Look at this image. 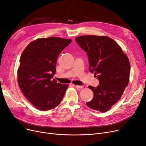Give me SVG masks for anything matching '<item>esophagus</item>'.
<instances>
[{
	"instance_id": "1",
	"label": "esophagus",
	"mask_w": 146,
	"mask_h": 146,
	"mask_svg": "<svg viewBox=\"0 0 146 146\" xmlns=\"http://www.w3.org/2000/svg\"><path fill=\"white\" fill-rule=\"evenodd\" d=\"M76 88L78 89V90H82V89L83 86H76Z\"/></svg>"
}]
</instances>
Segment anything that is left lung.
Here are the masks:
<instances>
[{
  "mask_svg": "<svg viewBox=\"0 0 146 146\" xmlns=\"http://www.w3.org/2000/svg\"><path fill=\"white\" fill-rule=\"evenodd\" d=\"M75 40L86 52L89 70L100 82L96 87L88 86L93 98L86 104L95 110L107 111L120 100L128 85L130 65L127 56L109 37L81 36Z\"/></svg>",
  "mask_w": 146,
  "mask_h": 146,
  "instance_id": "8db88e82",
  "label": "left lung"
}]
</instances>
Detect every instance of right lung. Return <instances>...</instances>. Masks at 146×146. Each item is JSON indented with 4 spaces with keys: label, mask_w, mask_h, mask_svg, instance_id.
I'll return each instance as SVG.
<instances>
[{
    "label": "right lung",
    "mask_w": 146,
    "mask_h": 146,
    "mask_svg": "<svg viewBox=\"0 0 146 146\" xmlns=\"http://www.w3.org/2000/svg\"><path fill=\"white\" fill-rule=\"evenodd\" d=\"M72 40L50 37L27 45L20 58L17 81L22 92L36 109H53L62 101L67 85L52 79L58 56Z\"/></svg>",
    "instance_id": "right-lung-1"
}]
</instances>
